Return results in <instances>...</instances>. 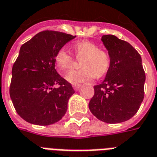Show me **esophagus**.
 <instances>
[{
  "label": "esophagus",
  "instance_id": "esophagus-1",
  "mask_svg": "<svg viewBox=\"0 0 157 157\" xmlns=\"http://www.w3.org/2000/svg\"><path fill=\"white\" fill-rule=\"evenodd\" d=\"M80 86H81V85H73V89L74 90H76L77 91L79 89H80Z\"/></svg>",
  "mask_w": 157,
  "mask_h": 157
}]
</instances>
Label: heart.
<instances>
[{"mask_svg":"<svg viewBox=\"0 0 157 157\" xmlns=\"http://www.w3.org/2000/svg\"><path fill=\"white\" fill-rule=\"evenodd\" d=\"M75 57L81 60L80 70L71 71L67 80L72 84L90 81L95 76L100 78L107 73L110 67L111 57L107 50L99 48L94 42H77L72 46ZM75 63V58L65 48H60L55 54V63L61 72H67Z\"/></svg>","mask_w":157,"mask_h":157,"instance_id":"b5f03b06","label":"heart"}]
</instances>
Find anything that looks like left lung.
I'll use <instances>...</instances> for the list:
<instances>
[{
	"label": "left lung",
	"mask_w": 157,
	"mask_h": 157,
	"mask_svg": "<svg viewBox=\"0 0 157 157\" xmlns=\"http://www.w3.org/2000/svg\"><path fill=\"white\" fill-rule=\"evenodd\" d=\"M101 39L110 54L111 64L105 81L94 86L89 109L101 121L122 123L136 114L144 99L142 57L131 44L116 36L103 35Z\"/></svg>",
	"instance_id": "8db88e82"
}]
</instances>
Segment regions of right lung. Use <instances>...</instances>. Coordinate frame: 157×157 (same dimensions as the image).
<instances>
[{
  "label": "right lung",
  "mask_w": 157,
  "mask_h": 157,
  "mask_svg": "<svg viewBox=\"0 0 157 157\" xmlns=\"http://www.w3.org/2000/svg\"><path fill=\"white\" fill-rule=\"evenodd\" d=\"M75 37L44 30L20 48L12 67L10 95L18 114L28 123L50 125L65 115L75 90L57 72L55 54ZM54 84L59 87L52 88Z\"/></svg>",
  "instance_id": "right-lung-1"
}]
</instances>
